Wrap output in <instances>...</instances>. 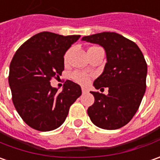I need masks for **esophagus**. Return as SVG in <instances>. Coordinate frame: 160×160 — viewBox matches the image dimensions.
<instances>
[{
	"mask_svg": "<svg viewBox=\"0 0 160 160\" xmlns=\"http://www.w3.org/2000/svg\"><path fill=\"white\" fill-rule=\"evenodd\" d=\"M82 93H88L89 92V91H88V89L84 87H82Z\"/></svg>",
	"mask_w": 160,
	"mask_h": 160,
	"instance_id": "esophagus-1",
	"label": "esophagus"
}]
</instances>
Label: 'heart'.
I'll list each match as a JSON object with an SVG mask.
<instances>
[{
	"instance_id": "b5f03b06",
	"label": "heart",
	"mask_w": 160,
	"mask_h": 160,
	"mask_svg": "<svg viewBox=\"0 0 160 160\" xmlns=\"http://www.w3.org/2000/svg\"><path fill=\"white\" fill-rule=\"evenodd\" d=\"M68 55V52H67L66 54H65V61L67 60ZM73 79L76 81V82H79V83H81V84H86L88 82H89V80H90V78H89V76H88V74L84 72H81V71H77V72H75L73 74Z\"/></svg>"
}]
</instances>
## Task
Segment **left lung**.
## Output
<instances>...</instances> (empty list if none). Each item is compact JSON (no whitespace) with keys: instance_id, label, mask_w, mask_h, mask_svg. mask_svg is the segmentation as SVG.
<instances>
[{"instance_id":"8db88e82","label":"left lung","mask_w":160,"mask_h":160,"mask_svg":"<svg viewBox=\"0 0 160 160\" xmlns=\"http://www.w3.org/2000/svg\"><path fill=\"white\" fill-rule=\"evenodd\" d=\"M101 46L107 63L94 81L97 90L108 88V94L92 92L95 101L88 108L97 127L112 130L130 122L139 108L146 89L147 64L138 45L116 32H101L82 38Z\"/></svg>"}]
</instances>
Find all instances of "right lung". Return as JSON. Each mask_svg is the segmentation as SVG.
Instances as JSON below:
<instances>
[{
  "label": "right lung",
  "mask_w": 160,
  "mask_h": 160,
  "mask_svg": "<svg viewBox=\"0 0 160 160\" xmlns=\"http://www.w3.org/2000/svg\"><path fill=\"white\" fill-rule=\"evenodd\" d=\"M80 37L38 33L13 57L8 76L13 103L23 122L34 129L50 131L60 127L82 94L80 85L70 80L65 82L62 92L50 83L51 78L62 75L64 54Z\"/></svg>",
  "instance_id": "right-lung-1"
}]
</instances>
